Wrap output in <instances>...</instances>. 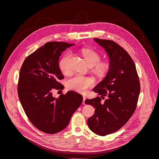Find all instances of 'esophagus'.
<instances>
[{"label": "esophagus", "instance_id": "34e87169", "mask_svg": "<svg viewBox=\"0 0 159 159\" xmlns=\"http://www.w3.org/2000/svg\"><path fill=\"white\" fill-rule=\"evenodd\" d=\"M85 99H86V97H85L84 96H83V102H82V104H83V105H84V104H85V102H84V101H85Z\"/></svg>", "mask_w": 159, "mask_h": 159}]
</instances>
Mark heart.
<instances>
[{
	"label": "heart",
	"mask_w": 159,
	"mask_h": 159,
	"mask_svg": "<svg viewBox=\"0 0 159 159\" xmlns=\"http://www.w3.org/2000/svg\"><path fill=\"white\" fill-rule=\"evenodd\" d=\"M87 63L92 67V71L98 78L105 77L111 70V64L108 61H100L101 55L96 51L90 48H83L80 51ZM71 58V53H65L59 61L58 66L61 71L67 75L70 72L69 62ZM94 80L90 77L76 75L67 82V86L69 89L80 93H86L89 89L93 86Z\"/></svg>",
	"instance_id": "obj_1"
}]
</instances>
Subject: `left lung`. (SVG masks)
<instances>
[{"label":"left lung","mask_w":159,"mask_h":159,"mask_svg":"<svg viewBox=\"0 0 159 159\" xmlns=\"http://www.w3.org/2000/svg\"><path fill=\"white\" fill-rule=\"evenodd\" d=\"M108 53L111 70L106 78L93 89L101 95L86 99L85 104L95 108L88 119L91 130L100 136L113 134L122 128L136 110L140 82L135 64L127 51L110 40L94 39ZM107 98L102 103L101 98Z\"/></svg>","instance_id":"1"}]
</instances>
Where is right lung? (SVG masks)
Returning <instances> with one entry per match:
<instances>
[{
    "label": "right lung",
    "mask_w": 159,
    "mask_h": 159,
    "mask_svg": "<svg viewBox=\"0 0 159 159\" xmlns=\"http://www.w3.org/2000/svg\"><path fill=\"white\" fill-rule=\"evenodd\" d=\"M74 44L49 42L29 55L20 68L18 95L24 112L39 130L49 134L66 128L72 114L81 105L83 97L74 91L58 98L52 90H62L63 79L58 60L62 52Z\"/></svg>",
    "instance_id": "add662e5"
}]
</instances>
